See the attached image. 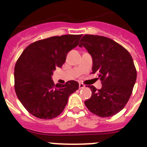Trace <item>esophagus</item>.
Here are the masks:
<instances>
[{
	"label": "esophagus",
	"instance_id": "1",
	"mask_svg": "<svg viewBox=\"0 0 147 147\" xmlns=\"http://www.w3.org/2000/svg\"><path fill=\"white\" fill-rule=\"evenodd\" d=\"M79 87H80V89H82V88H85V85H84V84H82V83H80V85H79Z\"/></svg>",
	"mask_w": 147,
	"mask_h": 147
}]
</instances>
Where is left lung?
I'll use <instances>...</instances> for the list:
<instances>
[{"label": "left lung", "instance_id": "1", "mask_svg": "<svg viewBox=\"0 0 147 147\" xmlns=\"http://www.w3.org/2000/svg\"><path fill=\"white\" fill-rule=\"evenodd\" d=\"M79 46H84L91 55L92 74L97 73L102 84L100 90L88 86L92 96L85 105L99 117L115 115L129 101L137 78L130 54L114 40L98 35L85 34Z\"/></svg>", "mask_w": 147, "mask_h": 147}]
</instances>
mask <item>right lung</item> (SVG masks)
Masks as SVG:
<instances>
[{"instance_id":"right-lung-1","label":"right lung","mask_w":147,"mask_h":147,"mask_svg":"<svg viewBox=\"0 0 147 147\" xmlns=\"http://www.w3.org/2000/svg\"><path fill=\"white\" fill-rule=\"evenodd\" d=\"M82 34L54 36L28 45L15 66V90L18 99L29 113L41 119H52L63 111L79 83L57 84L51 76L61 67L67 53L76 47Z\"/></svg>"}]
</instances>
